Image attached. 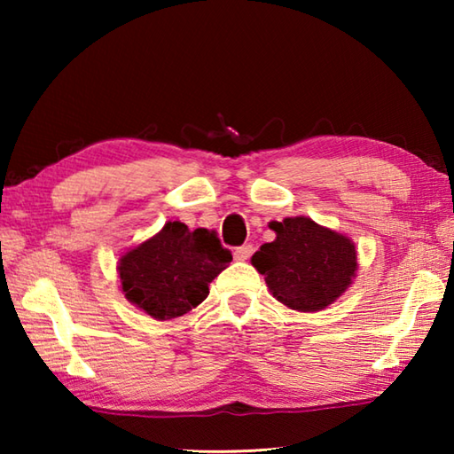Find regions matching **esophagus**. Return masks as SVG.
Masks as SVG:
<instances>
[{
  "instance_id": "obj_1",
  "label": "esophagus",
  "mask_w": 454,
  "mask_h": 454,
  "mask_svg": "<svg viewBox=\"0 0 454 454\" xmlns=\"http://www.w3.org/2000/svg\"><path fill=\"white\" fill-rule=\"evenodd\" d=\"M252 244H244V246H238V248L234 250V258L236 260H248L252 256Z\"/></svg>"
}]
</instances>
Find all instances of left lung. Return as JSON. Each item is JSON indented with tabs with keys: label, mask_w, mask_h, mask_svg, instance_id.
<instances>
[{
	"label": "left lung",
	"mask_w": 454,
	"mask_h": 454,
	"mask_svg": "<svg viewBox=\"0 0 454 454\" xmlns=\"http://www.w3.org/2000/svg\"><path fill=\"white\" fill-rule=\"evenodd\" d=\"M270 228L276 240L260 246L252 266L276 301L298 312H318L342 296L358 270L348 236L306 216L270 222Z\"/></svg>",
	"instance_id": "left-lung-1"
}]
</instances>
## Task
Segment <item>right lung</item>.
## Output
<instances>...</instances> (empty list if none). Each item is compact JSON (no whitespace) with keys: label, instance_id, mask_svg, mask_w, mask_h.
Masks as SVG:
<instances>
[{"label":"right lung","instance_id":"right-lung-1","mask_svg":"<svg viewBox=\"0 0 454 454\" xmlns=\"http://www.w3.org/2000/svg\"><path fill=\"white\" fill-rule=\"evenodd\" d=\"M230 260L216 232L166 222L156 236L120 258L121 292L152 318H178L206 301L208 284Z\"/></svg>","mask_w":454,"mask_h":454}]
</instances>
